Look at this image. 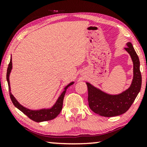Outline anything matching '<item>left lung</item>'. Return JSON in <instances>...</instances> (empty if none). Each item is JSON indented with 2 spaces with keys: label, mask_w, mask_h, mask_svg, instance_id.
Instances as JSON below:
<instances>
[{
  "label": "left lung",
  "mask_w": 147,
  "mask_h": 147,
  "mask_svg": "<svg viewBox=\"0 0 147 147\" xmlns=\"http://www.w3.org/2000/svg\"><path fill=\"white\" fill-rule=\"evenodd\" d=\"M127 51L133 63V78L130 87L121 93L110 94L102 91L89 82L86 83L88 90V104L92 111L105 117H112L125 113L139 93L142 84L140 61L130 42L126 43Z\"/></svg>",
  "instance_id": "8db88e82"
}]
</instances>
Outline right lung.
Here are the masks:
<instances>
[{
    "label": "right lung",
    "instance_id": "right-lung-1",
    "mask_svg": "<svg viewBox=\"0 0 147 147\" xmlns=\"http://www.w3.org/2000/svg\"><path fill=\"white\" fill-rule=\"evenodd\" d=\"M12 68H13V63H12V57H11L10 63L9 64V67L7 68V80L8 82V85H9L10 97H11L12 102L13 103L14 106H15L17 108H18L19 110H21V111L23 112V113L25 114V115H27L30 119H31L32 120H33V121L37 122L48 121V120H53L55 118L57 117L62 110L63 98L64 96H65V92L67 91V89L70 86L73 85L74 84V82H70L69 84H67V85L63 88V91L61 92V94H60L57 100H56L55 104H54L51 107L42 108H40V109H31V108H28L27 107L23 106V105H21V104L17 101V100L15 98V96H14L11 93L9 77L10 74H11Z\"/></svg>",
    "mask_w": 147,
    "mask_h": 147
}]
</instances>
